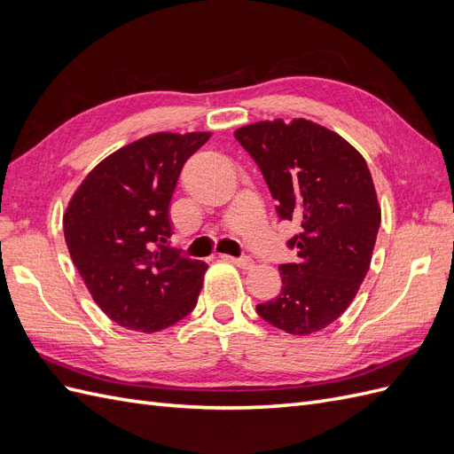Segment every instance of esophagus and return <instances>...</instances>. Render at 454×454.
Segmentation results:
<instances>
[{
    "instance_id": "obj_1",
    "label": "esophagus",
    "mask_w": 454,
    "mask_h": 454,
    "mask_svg": "<svg viewBox=\"0 0 454 454\" xmlns=\"http://www.w3.org/2000/svg\"><path fill=\"white\" fill-rule=\"evenodd\" d=\"M225 259H229L231 263H235V265L240 267V269H252V267H254V261H252V257H248V255H244V257H231V255H225Z\"/></svg>"
}]
</instances>
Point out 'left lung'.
Masks as SVG:
<instances>
[{"label": "left lung", "instance_id": "8db88e82", "mask_svg": "<svg viewBox=\"0 0 454 454\" xmlns=\"http://www.w3.org/2000/svg\"><path fill=\"white\" fill-rule=\"evenodd\" d=\"M263 174L280 219L299 223L280 265V294L255 307L270 325L309 335L335 322L360 290L373 255L380 206L365 159L307 119L259 121L235 130Z\"/></svg>", "mask_w": 454, "mask_h": 454}]
</instances>
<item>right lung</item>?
I'll use <instances>...</instances> for the list:
<instances>
[{
  "instance_id": "obj_1",
  "label": "right lung",
  "mask_w": 454,
  "mask_h": 454,
  "mask_svg": "<svg viewBox=\"0 0 454 454\" xmlns=\"http://www.w3.org/2000/svg\"><path fill=\"white\" fill-rule=\"evenodd\" d=\"M210 132H157L106 157L64 214L74 265L115 324L155 333L195 309L204 261L168 246L170 200L185 160Z\"/></svg>"
}]
</instances>
